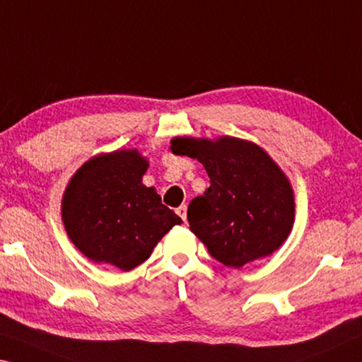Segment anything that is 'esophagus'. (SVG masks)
<instances>
[{
  "mask_svg": "<svg viewBox=\"0 0 362 362\" xmlns=\"http://www.w3.org/2000/svg\"><path fill=\"white\" fill-rule=\"evenodd\" d=\"M175 212L182 217V221H183V222H187V204H182V206H179V208H177V211H175Z\"/></svg>",
  "mask_w": 362,
  "mask_h": 362,
  "instance_id": "obj_1",
  "label": "esophagus"
}]
</instances>
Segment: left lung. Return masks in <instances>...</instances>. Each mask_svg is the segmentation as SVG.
Listing matches in <instances>:
<instances>
[{
	"mask_svg": "<svg viewBox=\"0 0 362 362\" xmlns=\"http://www.w3.org/2000/svg\"><path fill=\"white\" fill-rule=\"evenodd\" d=\"M170 145L209 175L211 187L193 198L187 217L214 259L240 269L280 248L295 222L293 188L261 146L235 136H177Z\"/></svg>",
	"mask_w": 362,
	"mask_h": 362,
	"instance_id": "left-lung-1",
	"label": "left lung"
}]
</instances>
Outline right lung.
I'll return each mask as SVG.
<instances>
[{"mask_svg": "<svg viewBox=\"0 0 362 362\" xmlns=\"http://www.w3.org/2000/svg\"><path fill=\"white\" fill-rule=\"evenodd\" d=\"M146 169L139 150H119L88 159L72 175L62 197V222L90 261L130 271L182 223L154 187L141 183Z\"/></svg>", "mask_w": 362, "mask_h": 362, "instance_id": "1", "label": "right lung"}]
</instances>
